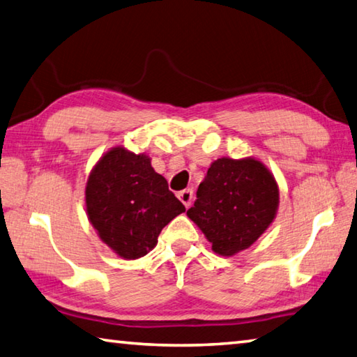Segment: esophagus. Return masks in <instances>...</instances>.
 I'll use <instances>...</instances> for the list:
<instances>
[{"mask_svg": "<svg viewBox=\"0 0 357 357\" xmlns=\"http://www.w3.org/2000/svg\"><path fill=\"white\" fill-rule=\"evenodd\" d=\"M178 198L181 199V203H183L185 207H190L192 201H193V190L192 189H184L178 193Z\"/></svg>", "mask_w": 357, "mask_h": 357, "instance_id": "1", "label": "esophagus"}]
</instances>
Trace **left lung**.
<instances>
[{"instance_id":"left-lung-1","label":"left lung","mask_w":357,"mask_h":357,"mask_svg":"<svg viewBox=\"0 0 357 357\" xmlns=\"http://www.w3.org/2000/svg\"><path fill=\"white\" fill-rule=\"evenodd\" d=\"M280 203L275 178L255 159L213 162L187 215L212 250L232 256L255 243L273 222Z\"/></svg>"}]
</instances>
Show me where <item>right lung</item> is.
Listing matches in <instances>:
<instances>
[{
    "label": "right lung",
    "mask_w": 357,
    "mask_h": 357,
    "mask_svg": "<svg viewBox=\"0 0 357 357\" xmlns=\"http://www.w3.org/2000/svg\"><path fill=\"white\" fill-rule=\"evenodd\" d=\"M87 213L101 241L125 259L145 256L160 231L185 211L145 154L112 148L90 173Z\"/></svg>",
    "instance_id": "obj_1"
}]
</instances>
